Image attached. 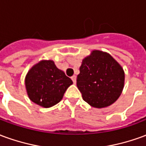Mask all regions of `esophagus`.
Listing matches in <instances>:
<instances>
[{"mask_svg": "<svg viewBox=\"0 0 146 146\" xmlns=\"http://www.w3.org/2000/svg\"><path fill=\"white\" fill-rule=\"evenodd\" d=\"M71 79H72V80H73V82L74 83V84H76V76H73L72 77H71Z\"/></svg>", "mask_w": 146, "mask_h": 146, "instance_id": "34e87169", "label": "esophagus"}]
</instances>
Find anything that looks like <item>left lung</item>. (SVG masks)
I'll return each mask as SVG.
<instances>
[{"instance_id":"left-lung-1","label":"left lung","mask_w":146,"mask_h":146,"mask_svg":"<svg viewBox=\"0 0 146 146\" xmlns=\"http://www.w3.org/2000/svg\"><path fill=\"white\" fill-rule=\"evenodd\" d=\"M124 78L122 66L109 53L94 50L83 59L76 85L86 102L101 109L118 99L123 89Z\"/></svg>"}]
</instances>
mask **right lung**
Listing matches in <instances>:
<instances>
[{"label": "right lung", "mask_w": 146, "mask_h": 146, "mask_svg": "<svg viewBox=\"0 0 146 146\" xmlns=\"http://www.w3.org/2000/svg\"><path fill=\"white\" fill-rule=\"evenodd\" d=\"M27 95L34 103L49 108L62 99L73 81L52 60H42L34 65L25 78Z\"/></svg>", "instance_id": "right-lung-1"}]
</instances>
